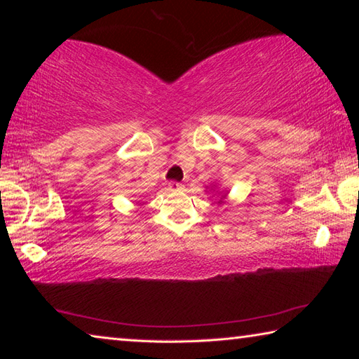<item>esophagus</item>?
Returning a JSON list of instances; mask_svg holds the SVG:
<instances>
[{
  "instance_id": "esophagus-1",
  "label": "esophagus",
  "mask_w": 359,
  "mask_h": 359,
  "mask_svg": "<svg viewBox=\"0 0 359 359\" xmlns=\"http://www.w3.org/2000/svg\"><path fill=\"white\" fill-rule=\"evenodd\" d=\"M182 188H184V185L179 184V182H169L168 184V190H171V191H179V190H182Z\"/></svg>"
}]
</instances>
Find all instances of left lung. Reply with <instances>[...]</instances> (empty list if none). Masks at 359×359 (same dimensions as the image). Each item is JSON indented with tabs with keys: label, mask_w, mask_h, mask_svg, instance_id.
Masks as SVG:
<instances>
[{
	"label": "left lung",
	"mask_w": 359,
	"mask_h": 359,
	"mask_svg": "<svg viewBox=\"0 0 359 359\" xmlns=\"http://www.w3.org/2000/svg\"><path fill=\"white\" fill-rule=\"evenodd\" d=\"M223 198H226V194H223V196H222V199H223ZM222 199H220V201H218V203H222Z\"/></svg>",
	"instance_id": "obj_1"
}]
</instances>
